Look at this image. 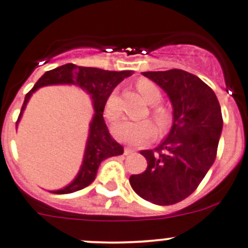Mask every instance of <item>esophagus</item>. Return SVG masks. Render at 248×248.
I'll return each instance as SVG.
<instances>
[{"instance_id": "esophagus-1", "label": "esophagus", "mask_w": 248, "mask_h": 248, "mask_svg": "<svg viewBox=\"0 0 248 248\" xmlns=\"http://www.w3.org/2000/svg\"><path fill=\"white\" fill-rule=\"evenodd\" d=\"M134 151L135 150H133V149H130V148H125L124 149V155H130V154H133Z\"/></svg>"}]
</instances>
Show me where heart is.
Masks as SVG:
<instances>
[{
    "mask_svg": "<svg viewBox=\"0 0 248 248\" xmlns=\"http://www.w3.org/2000/svg\"><path fill=\"white\" fill-rule=\"evenodd\" d=\"M137 89L149 104H156L161 99V92L157 88L156 84H154L150 80H138ZM153 114H154V118L160 129H165L170 122V113H169L168 109L165 107L156 104L153 108ZM104 115L110 123L117 122L122 115V105H120V99L117 91L111 92L105 100ZM113 134L123 143L130 144V145H141L156 135V126L149 119H125L118 123L117 125L114 126Z\"/></svg>",
    "mask_w": 248,
    "mask_h": 248,
    "instance_id": "b5f03b06",
    "label": "heart"
}]
</instances>
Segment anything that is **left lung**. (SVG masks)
<instances>
[{
	"instance_id": "obj_1",
	"label": "left lung",
	"mask_w": 248,
	"mask_h": 248,
	"mask_svg": "<svg viewBox=\"0 0 248 248\" xmlns=\"http://www.w3.org/2000/svg\"><path fill=\"white\" fill-rule=\"evenodd\" d=\"M168 94L172 125L154 150H143L148 168L131 175L135 192L155 205H172L196 190L217 153L222 114L216 94L199 77L181 71L144 72Z\"/></svg>"
}]
</instances>
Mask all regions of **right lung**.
Wrapping results in <instances>:
<instances>
[{
  "label": "right lung",
  "mask_w": 248,
  "mask_h": 248,
  "mask_svg": "<svg viewBox=\"0 0 248 248\" xmlns=\"http://www.w3.org/2000/svg\"><path fill=\"white\" fill-rule=\"evenodd\" d=\"M131 74H133V71H104L99 68L78 67L76 64L68 63V64L54 68L52 71L46 72L34 84L33 88L26 94L25 102L22 105L21 113L17 120V125L32 94L38 91L41 87H46V85H77L78 88L83 89L85 93L91 95L92 104H93L94 115L92 118V122L89 123V134L79 171L71 184H68L63 189L53 190L49 192L71 194V192L84 189L94 181L103 160L110 156L122 155L124 153V148L109 134V130L103 118V111H104L105 100L109 97V94L122 80H124V78L130 77Z\"/></svg>",
  "instance_id": "right-lung-1"
}]
</instances>
